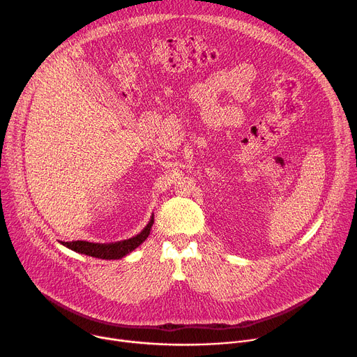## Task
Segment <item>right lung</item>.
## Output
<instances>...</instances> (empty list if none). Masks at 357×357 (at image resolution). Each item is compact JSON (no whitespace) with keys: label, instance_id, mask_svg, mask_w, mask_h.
Listing matches in <instances>:
<instances>
[{"label":"right lung","instance_id":"1","mask_svg":"<svg viewBox=\"0 0 357 357\" xmlns=\"http://www.w3.org/2000/svg\"><path fill=\"white\" fill-rule=\"evenodd\" d=\"M153 225V215L151 216L148 225L145 228L135 236L125 239V241H118V242H111V243H93L88 241H74V242H61L63 246H67L68 249L92 256V257H98V259H122L128 253H131L135 250L139 245L145 242V239L151 234V228Z\"/></svg>","mask_w":357,"mask_h":357}]
</instances>
